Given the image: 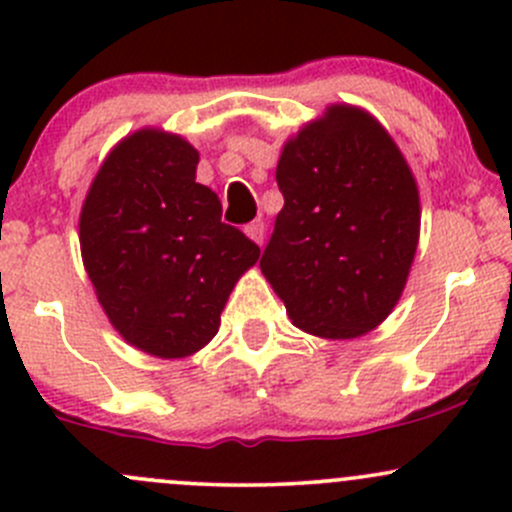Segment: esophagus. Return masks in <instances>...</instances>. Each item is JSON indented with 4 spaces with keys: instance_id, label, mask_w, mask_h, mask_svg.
<instances>
[{
    "instance_id": "1",
    "label": "esophagus",
    "mask_w": 512,
    "mask_h": 512,
    "mask_svg": "<svg viewBox=\"0 0 512 512\" xmlns=\"http://www.w3.org/2000/svg\"><path fill=\"white\" fill-rule=\"evenodd\" d=\"M245 235L250 240H255L257 245H262V240H265V223L262 220H252V223L245 225Z\"/></svg>"
}]
</instances>
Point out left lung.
<instances>
[{"instance_id":"8db88e82","label":"left lung","mask_w":512,"mask_h":512,"mask_svg":"<svg viewBox=\"0 0 512 512\" xmlns=\"http://www.w3.org/2000/svg\"><path fill=\"white\" fill-rule=\"evenodd\" d=\"M285 208L260 267L289 319L324 339L379 327L399 302L418 245L421 205L386 128L354 106H329L282 148Z\"/></svg>"}]
</instances>
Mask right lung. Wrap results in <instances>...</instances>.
<instances>
[{
  "mask_svg": "<svg viewBox=\"0 0 512 512\" xmlns=\"http://www.w3.org/2000/svg\"><path fill=\"white\" fill-rule=\"evenodd\" d=\"M195 168L185 138L143 128L108 153L81 208V257L103 312L131 347L160 359L203 349L235 282L260 260V247L220 220L223 205Z\"/></svg>",
  "mask_w": 512,
  "mask_h": 512,
  "instance_id": "obj_1",
  "label": "right lung"
}]
</instances>
